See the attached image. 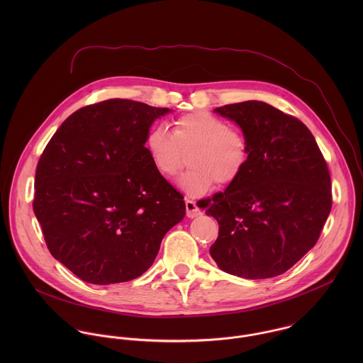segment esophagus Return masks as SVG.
Returning a JSON list of instances; mask_svg holds the SVG:
<instances>
[{
    "instance_id": "obj_1",
    "label": "esophagus",
    "mask_w": 363,
    "mask_h": 363,
    "mask_svg": "<svg viewBox=\"0 0 363 363\" xmlns=\"http://www.w3.org/2000/svg\"><path fill=\"white\" fill-rule=\"evenodd\" d=\"M186 211H187L189 218H197V216L203 215V211L197 207L196 203L191 200H186Z\"/></svg>"
}]
</instances>
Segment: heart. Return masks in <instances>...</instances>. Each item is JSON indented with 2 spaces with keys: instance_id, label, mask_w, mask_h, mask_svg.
<instances>
[{
  "instance_id": "heart-1",
  "label": "heart",
  "mask_w": 363,
  "mask_h": 363,
  "mask_svg": "<svg viewBox=\"0 0 363 363\" xmlns=\"http://www.w3.org/2000/svg\"><path fill=\"white\" fill-rule=\"evenodd\" d=\"M145 148L156 170L167 179L183 169L186 155L191 152V169L179 180L182 190L191 197L206 194L215 182L222 186L233 183L249 162V143L243 133L207 111L179 117L173 133L164 125L152 127Z\"/></svg>"
}]
</instances>
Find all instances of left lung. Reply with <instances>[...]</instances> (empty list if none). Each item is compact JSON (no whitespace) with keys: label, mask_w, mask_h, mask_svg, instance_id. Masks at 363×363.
<instances>
[{"label":"left lung","mask_w":363,"mask_h":363,"mask_svg":"<svg viewBox=\"0 0 363 363\" xmlns=\"http://www.w3.org/2000/svg\"><path fill=\"white\" fill-rule=\"evenodd\" d=\"M213 111L242 128L249 162L206 211L219 225L209 255L232 275H281L315 245L330 215L327 163L311 130L271 104L247 101Z\"/></svg>","instance_id":"left-lung-1"}]
</instances>
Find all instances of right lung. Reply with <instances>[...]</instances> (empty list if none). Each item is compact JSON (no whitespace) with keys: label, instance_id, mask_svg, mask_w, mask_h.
Listing matches in <instances>:
<instances>
[{"label":"right lung","instance_id":"add662e5","mask_svg":"<svg viewBox=\"0 0 363 363\" xmlns=\"http://www.w3.org/2000/svg\"><path fill=\"white\" fill-rule=\"evenodd\" d=\"M166 107L108 99L72 113L39 159L33 211L52 257L85 282L143 275L186 215L145 148Z\"/></svg>","mask_w":363,"mask_h":363}]
</instances>
